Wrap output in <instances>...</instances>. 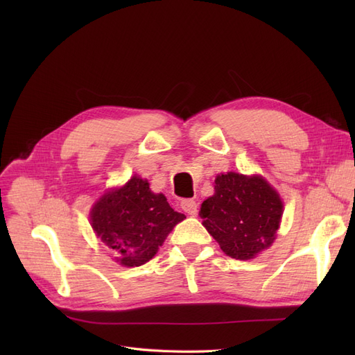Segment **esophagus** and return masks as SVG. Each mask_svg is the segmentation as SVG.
I'll return each mask as SVG.
<instances>
[{
	"label": "esophagus",
	"instance_id": "1",
	"mask_svg": "<svg viewBox=\"0 0 355 355\" xmlns=\"http://www.w3.org/2000/svg\"><path fill=\"white\" fill-rule=\"evenodd\" d=\"M180 207L185 213H188L189 216H196L198 207H197V202L194 200H182L180 202Z\"/></svg>",
	"mask_w": 355,
	"mask_h": 355
}]
</instances>
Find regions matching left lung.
I'll list each match as a JSON object with an SVG mask.
<instances>
[{"mask_svg": "<svg viewBox=\"0 0 355 355\" xmlns=\"http://www.w3.org/2000/svg\"><path fill=\"white\" fill-rule=\"evenodd\" d=\"M200 216L225 254L247 261L274 243L283 201L262 176L228 171L214 179V194L202 201Z\"/></svg>", "mask_w": 355, "mask_h": 355, "instance_id": "8db88e82", "label": "left lung"}]
</instances>
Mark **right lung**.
<instances>
[{
  "mask_svg": "<svg viewBox=\"0 0 355 355\" xmlns=\"http://www.w3.org/2000/svg\"><path fill=\"white\" fill-rule=\"evenodd\" d=\"M185 219L154 194L146 179L133 176L121 188L103 194L90 211L92 228L123 266L151 261L175 225Z\"/></svg>",
  "mask_w": 355,
  "mask_h": 355,
  "instance_id": "1",
  "label": "right lung"
}]
</instances>
